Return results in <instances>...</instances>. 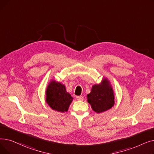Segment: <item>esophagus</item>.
Here are the masks:
<instances>
[{
  "label": "esophagus",
  "mask_w": 154,
  "mask_h": 154,
  "mask_svg": "<svg viewBox=\"0 0 154 154\" xmlns=\"http://www.w3.org/2000/svg\"><path fill=\"white\" fill-rule=\"evenodd\" d=\"M76 98H77V100H79V101H83V99H84V97H83V96H77V97H76Z\"/></svg>",
  "instance_id": "34e87169"
}]
</instances>
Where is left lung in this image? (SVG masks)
<instances>
[{
    "label": "left lung",
    "instance_id": "8db88e82",
    "mask_svg": "<svg viewBox=\"0 0 154 154\" xmlns=\"http://www.w3.org/2000/svg\"><path fill=\"white\" fill-rule=\"evenodd\" d=\"M87 97L91 108L97 113L111 109L115 104L112 88L106 79H104L101 84L94 85Z\"/></svg>",
    "mask_w": 154,
    "mask_h": 154
}]
</instances>
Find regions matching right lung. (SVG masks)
<instances>
[{
	"instance_id": "1",
	"label": "right lung",
	"mask_w": 154,
	"mask_h": 154,
	"mask_svg": "<svg viewBox=\"0 0 154 154\" xmlns=\"http://www.w3.org/2000/svg\"><path fill=\"white\" fill-rule=\"evenodd\" d=\"M73 97L66 91L64 85L52 81L46 91V101L53 110L59 112L67 111Z\"/></svg>"
}]
</instances>
